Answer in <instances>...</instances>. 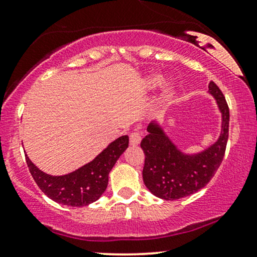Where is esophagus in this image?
<instances>
[{
    "instance_id": "esophagus-1",
    "label": "esophagus",
    "mask_w": 257,
    "mask_h": 257,
    "mask_svg": "<svg viewBox=\"0 0 257 257\" xmlns=\"http://www.w3.org/2000/svg\"><path fill=\"white\" fill-rule=\"evenodd\" d=\"M140 140H142V135L139 132H132L130 135V144L132 146H137L140 144Z\"/></svg>"
}]
</instances>
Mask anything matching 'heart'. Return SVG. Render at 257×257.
<instances>
[{
	"instance_id": "heart-1",
	"label": "heart",
	"mask_w": 257,
	"mask_h": 257,
	"mask_svg": "<svg viewBox=\"0 0 257 257\" xmlns=\"http://www.w3.org/2000/svg\"><path fill=\"white\" fill-rule=\"evenodd\" d=\"M163 76L160 73H150L149 76L146 77L145 83H146V87L147 89H154V87H158L163 83ZM174 93V84L173 83H167L164 87L163 91V98L164 99H170V98L173 96Z\"/></svg>"
}]
</instances>
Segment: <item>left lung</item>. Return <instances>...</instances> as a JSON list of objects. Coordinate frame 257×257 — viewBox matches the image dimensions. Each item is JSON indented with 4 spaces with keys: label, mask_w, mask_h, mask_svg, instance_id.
I'll return each instance as SVG.
<instances>
[{
    "label": "left lung",
    "mask_w": 257,
    "mask_h": 257,
    "mask_svg": "<svg viewBox=\"0 0 257 257\" xmlns=\"http://www.w3.org/2000/svg\"><path fill=\"white\" fill-rule=\"evenodd\" d=\"M212 94L221 113V131L217 140L198 153H185L165 132L159 121L147 126L142 140L145 153L144 184L153 195L164 200H178L194 194L210 181L222 163L228 142L229 108L216 84L210 82Z\"/></svg>",
    "instance_id": "left-lung-1"
}]
</instances>
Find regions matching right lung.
<instances>
[{
    "label": "right lung",
    "instance_id": "obj_1",
    "mask_svg": "<svg viewBox=\"0 0 257 257\" xmlns=\"http://www.w3.org/2000/svg\"><path fill=\"white\" fill-rule=\"evenodd\" d=\"M127 147L128 136L119 137L90 163L64 175H50L41 171L27 154L26 160L35 182L45 195L61 205L84 207L103 195L108 173Z\"/></svg>",
    "mask_w": 257,
    "mask_h": 257
}]
</instances>
